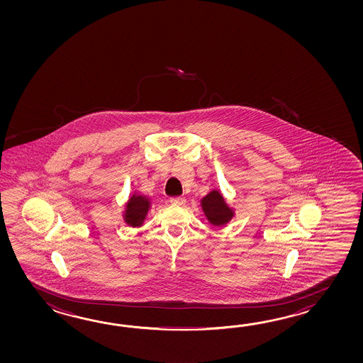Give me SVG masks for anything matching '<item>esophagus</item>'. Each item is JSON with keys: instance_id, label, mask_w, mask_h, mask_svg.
<instances>
[{"instance_id": "esophagus-1", "label": "esophagus", "mask_w": 363, "mask_h": 363, "mask_svg": "<svg viewBox=\"0 0 363 363\" xmlns=\"http://www.w3.org/2000/svg\"><path fill=\"white\" fill-rule=\"evenodd\" d=\"M170 202L172 205H178V206H183L185 203L184 197H171Z\"/></svg>"}]
</instances>
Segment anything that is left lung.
Segmentation results:
<instances>
[{"label": "left lung", "instance_id": "8db88e82", "mask_svg": "<svg viewBox=\"0 0 363 363\" xmlns=\"http://www.w3.org/2000/svg\"><path fill=\"white\" fill-rule=\"evenodd\" d=\"M201 208L208 222L216 227L228 223L235 216L233 210L225 203L222 193L216 189H213L201 200Z\"/></svg>", "mask_w": 363, "mask_h": 363}]
</instances>
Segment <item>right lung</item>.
Returning <instances> with one entry per match:
<instances>
[{
	"label": "right lung",
	"instance_id": "obj_1",
	"mask_svg": "<svg viewBox=\"0 0 363 363\" xmlns=\"http://www.w3.org/2000/svg\"><path fill=\"white\" fill-rule=\"evenodd\" d=\"M150 208V201L145 196L133 193L128 202L125 203L124 210V222L131 227H140L147 218V211Z\"/></svg>",
	"mask_w": 363,
	"mask_h": 363
}]
</instances>
